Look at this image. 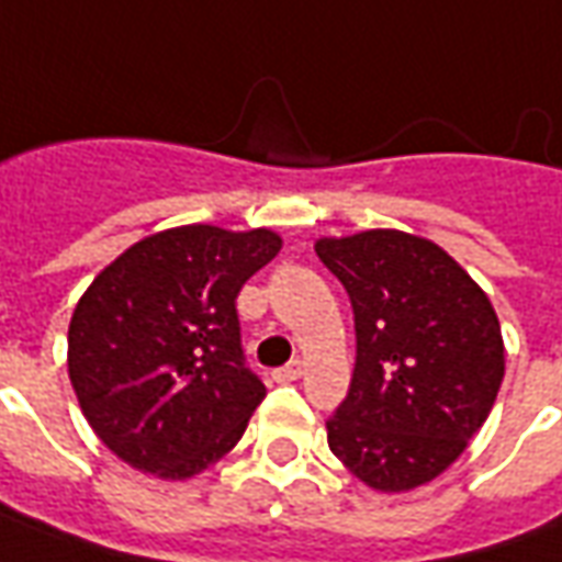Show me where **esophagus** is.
Here are the masks:
<instances>
[{"label":"esophagus","instance_id":"esophagus-1","mask_svg":"<svg viewBox=\"0 0 562 562\" xmlns=\"http://www.w3.org/2000/svg\"><path fill=\"white\" fill-rule=\"evenodd\" d=\"M301 374H304V362H301V359H294V362L282 364V368L273 371V376H277L280 383H292V380H297Z\"/></svg>","mask_w":562,"mask_h":562}]
</instances>
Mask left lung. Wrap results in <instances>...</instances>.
Returning <instances> with one entry per match:
<instances>
[{
	"label": "left lung",
	"instance_id": "obj_1",
	"mask_svg": "<svg viewBox=\"0 0 562 562\" xmlns=\"http://www.w3.org/2000/svg\"><path fill=\"white\" fill-rule=\"evenodd\" d=\"M316 255L356 316V368L325 423L328 447L380 493L429 484L493 411L505 376L496 310L441 246L404 231L322 237Z\"/></svg>",
	"mask_w": 562,
	"mask_h": 562
}]
</instances>
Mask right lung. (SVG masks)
I'll list each match as a JSON object with an SVG mask.
<instances>
[{
	"label": "right lung",
	"mask_w": 562,
	"mask_h": 562,
	"mask_svg": "<svg viewBox=\"0 0 562 562\" xmlns=\"http://www.w3.org/2000/svg\"><path fill=\"white\" fill-rule=\"evenodd\" d=\"M280 249L268 227L182 225L90 282L69 322V380L117 459L186 481L240 441L268 390L243 359L237 294Z\"/></svg>",
	"instance_id": "add662e5"
}]
</instances>
